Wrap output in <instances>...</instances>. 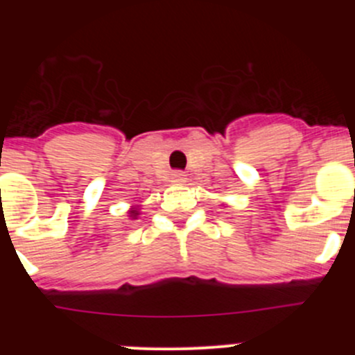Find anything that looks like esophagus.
Instances as JSON below:
<instances>
[{
  "label": "esophagus",
  "instance_id": "34e87169",
  "mask_svg": "<svg viewBox=\"0 0 355 355\" xmlns=\"http://www.w3.org/2000/svg\"><path fill=\"white\" fill-rule=\"evenodd\" d=\"M170 182H171V184H175V185L185 184V182H187V175H185L184 171H173V173H171V177H170Z\"/></svg>",
  "mask_w": 355,
  "mask_h": 355
}]
</instances>
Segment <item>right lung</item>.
Wrapping results in <instances>:
<instances>
[{
  "mask_svg": "<svg viewBox=\"0 0 355 355\" xmlns=\"http://www.w3.org/2000/svg\"><path fill=\"white\" fill-rule=\"evenodd\" d=\"M139 214H141V207L139 206H132L130 209H128V216H130V220H137Z\"/></svg>",
  "mask_w": 355,
  "mask_h": 355,
  "instance_id": "right-lung-1",
  "label": "right lung"
}]
</instances>
